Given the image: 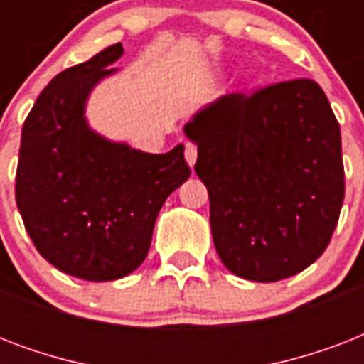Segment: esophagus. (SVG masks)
Here are the masks:
<instances>
[{
  "label": "esophagus",
  "instance_id": "esophagus-1",
  "mask_svg": "<svg viewBox=\"0 0 364 364\" xmlns=\"http://www.w3.org/2000/svg\"><path fill=\"white\" fill-rule=\"evenodd\" d=\"M196 159H198V149L193 143H187L185 145V160H187V164L193 168L196 164Z\"/></svg>",
  "mask_w": 364,
  "mask_h": 364
}]
</instances>
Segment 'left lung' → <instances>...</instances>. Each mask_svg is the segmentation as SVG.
<instances>
[{"mask_svg":"<svg viewBox=\"0 0 364 364\" xmlns=\"http://www.w3.org/2000/svg\"><path fill=\"white\" fill-rule=\"evenodd\" d=\"M210 194L217 255L234 276L270 283L327 249L344 202L342 137L311 79L234 92L183 126Z\"/></svg>","mask_w":364,"mask_h":364,"instance_id":"1","label":"left lung"}]
</instances>
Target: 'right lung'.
Returning <instances> with one entry per match:
<instances>
[{"label":"right lung","mask_w":364,"mask_h":364,"mask_svg":"<svg viewBox=\"0 0 364 364\" xmlns=\"http://www.w3.org/2000/svg\"><path fill=\"white\" fill-rule=\"evenodd\" d=\"M111 45L62 71L22 126L16 205L31 242L54 268L113 282L139 268L166 198L191 176L181 143L153 154L113 141L87 119L90 94L122 56Z\"/></svg>","instance_id":"add662e5"}]
</instances>
